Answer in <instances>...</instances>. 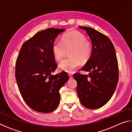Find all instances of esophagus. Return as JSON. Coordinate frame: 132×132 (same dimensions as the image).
Here are the masks:
<instances>
[{"instance_id":"1","label":"esophagus","mask_w":132,"mask_h":132,"mask_svg":"<svg viewBox=\"0 0 132 132\" xmlns=\"http://www.w3.org/2000/svg\"><path fill=\"white\" fill-rule=\"evenodd\" d=\"M69 78H70V79H73V75H71V74H69Z\"/></svg>"}]
</instances>
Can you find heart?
Instances as JSON below:
<instances>
[{"instance_id": "b5f03b06", "label": "heart", "mask_w": 132, "mask_h": 132, "mask_svg": "<svg viewBox=\"0 0 132 132\" xmlns=\"http://www.w3.org/2000/svg\"><path fill=\"white\" fill-rule=\"evenodd\" d=\"M69 51L70 57L64 59L58 66L60 71L73 73L82 63H86L92 54L91 44L83 34L78 31H71L62 36L61 41L55 40L52 46L55 59L60 61Z\"/></svg>"}]
</instances>
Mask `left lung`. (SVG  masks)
Wrapping results in <instances>:
<instances>
[{
  "instance_id": "8db88e82",
  "label": "left lung",
  "mask_w": 132,
  "mask_h": 132,
  "mask_svg": "<svg viewBox=\"0 0 132 132\" xmlns=\"http://www.w3.org/2000/svg\"><path fill=\"white\" fill-rule=\"evenodd\" d=\"M86 31L92 44V54L81 70L89 71L87 75H74L77 93L82 105L94 109L105 105L114 93L119 72L115 50L106 35L87 27L79 26Z\"/></svg>"
}]
</instances>
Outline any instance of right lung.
Returning <instances> with one entry per match:
<instances>
[{
    "instance_id": "add662e5",
    "label": "right lung",
    "mask_w": 132,
    "mask_h": 132,
    "mask_svg": "<svg viewBox=\"0 0 132 132\" xmlns=\"http://www.w3.org/2000/svg\"><path fill=\"white\" fill-rule=\"evenodd\" d=\"M66 30L50 28L38 32L23 44L15 63V79L19 91L31 109L51 112L59 105V90L68 81L65 72L52 75L57 64L52 46Z\"/></svg>"
}]
</instances>
